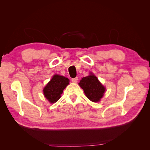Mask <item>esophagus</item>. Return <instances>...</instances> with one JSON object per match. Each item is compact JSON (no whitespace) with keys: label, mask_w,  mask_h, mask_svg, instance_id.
Instances as JSON below:
<instances>
[{"label":"esophagus","mask_w":150,"mask_h":150,"mask_svg":"<svg viewBox=\"0 0 150 150\" xmlns=\"http://www.w3.org/2000/svg\"><path fill=\"white\" fill-rule=\"evenodd\" d=\"M71 81L73 82V83H77V81H78V77L71 79Z\"/></svg>","instance_id":"obj_1"}]
</instances>
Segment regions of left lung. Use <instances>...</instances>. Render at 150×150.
I'll return each instance as SVG.
<instances>
[{
  "label": "left lung",
  "mask_w": 150,
  "mask_h": 150,
  "mask_svg": "<svg viewBox=\"0 0 150 150\" xmlns=\"http://www.w3.org/2000/svg\"><path fill=\"white\" fill-rule=\"evenodd\" d=\"M79 84L83 89L86 97L92 102H98L103 97L106 89L98 79L91 74L82 78Z\"/></svg>",
  "instance_id": "obj_1"
}]
</instances>
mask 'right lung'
I'll return each mask as SVG.
<instances>
[{"label": "right lung", "mask_w": 150, "mask_h": 150, "mask_svg": "<svg viewBox=\"0 0 150 150\" xmlns=\"http://www.w3.org/2000/svg\"><path fill=\"white\" fill-rule=\"evenodd\" d=\"M69 81L68 78L55 75L44 89V96L51 103H56L60 98L66 86L69 84Z\"/></svg>", "instance_id": "right-lung-1"}]
</instances>
